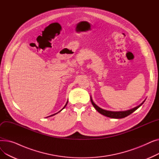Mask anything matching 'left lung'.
<instances>
[{
  "mask_svg": "<svg viewBox=\"0 0 159 159\" xmlns=\"http://www.w3.org/2000/svg\"><path fill=\"white\" fill-rule=\"evenodd\" d=\"M90 98H91V104H93V106H94V107L96 109V110L100 113L101 114L107 116V117H110V118H113V119H122L126 117V116L129 115L130 114H131L133 112H134L135 110H137L138 108L141 106L143 104V103L145 102L146 100L142 102L140 105H139L138 106L134 107V108H132L131 110H126V111H107V110H105L102 109V108L99 107L98 106H97L94 102L93 101L92 98L90 96Z\"/></svg>",
  "mask_w": 159,
  "mask_h": 159,
  "instance_id": "1",
  "label": "left lung"
}]
</instances>
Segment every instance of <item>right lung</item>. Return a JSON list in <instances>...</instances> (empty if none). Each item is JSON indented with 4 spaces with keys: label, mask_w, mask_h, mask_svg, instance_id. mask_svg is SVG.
<instances>
[{
    "label": "right lung",
    "mask_w": 159,
    "mask_h": 159,
    "mask_svg": "<svg viewBox=\"0 0 159 159\" xmlns=\"http://www.w3.org/2000/svg\"><path fill=\"white\" fill-rule=\"evenodd\" d=\"M68 101H67V102H66V104H65V106H64V107H63V108H62V110H61V111H58V113H59V112H61V111H62V110H63V109H64V107H66V105H67V104H68ZM55 113V114H53V115H50V116H53V115H56V114H57V113Z\"/></svg>",
    "instance_id": "right-lung-1"
}]
</instances>
